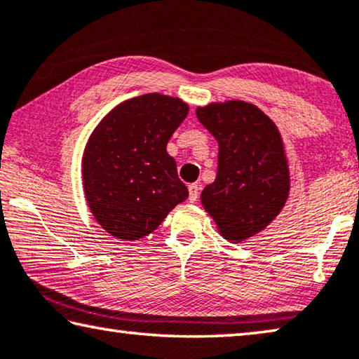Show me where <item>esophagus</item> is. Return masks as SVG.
I'll return each mask as SVG.
<instances>
[{
	"label": "esophagus",
	"instance_id": "34e87169",
	"mask_svg": "<svg viewBox=\"0 0 359 359\" xmlns=\"http://www.w3.org/2000/svg\"><path fill=\"white\" fill-rule=\"evenodd\" d=\"M198 196H200V187H198L196 184L189 185V200L191 203H195L198 200Z\"/></svg>",
	"mask_w": 359,
	"mask_h": 359
}]
</instances>
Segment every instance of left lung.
<instances>
[{
    "label": "left lung",
    "mask_w": 359,
    "mask_h": 359,
    "mask_svg": "<svg viewBox=\"0 0 359 359\" xmlns=\"http://www.w3.org/2000/svg\"><path fill=\"white\" fill-rule=\"evenodd\" d=\"M200 123L219 142L217 175L201 203L222 236L240 243L265 229L289 195V168L275 123L243 100L196 110Z\"/></svg>",
    "instance_id": "1"
}]
</instances>
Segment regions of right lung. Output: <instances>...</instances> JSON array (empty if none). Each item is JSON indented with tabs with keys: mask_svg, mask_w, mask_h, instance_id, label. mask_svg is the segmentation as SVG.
Returning a JSON list of instances; mask_svg holds the SVG:
<instances>
[{
	"mask_svg": "<svg viewBox=\"0 0 359 359\" xmlns=\"http://www.w3.org/2000/svg\"><path fill=\"white\" fill-rule=\"evenodd\" d=\"M189 105L163 94L129 99L94 129L83 155V185L90 212L124 241L155 231L189 190L166 145Z\"/></svg>",
	"mask_w": 359,
	"mask_h": 359,
	"instance_id": "add662e5",
	"label": "right lung"
}]
</instances>
